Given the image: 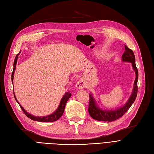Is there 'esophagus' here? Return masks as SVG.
Returning <instances> with one entry per match:
<instances>
[{"instance_id":"esophagus-1","label":"esophagus","mask_w":154,"mask_h":154,"mask_svg":"<svg viewBox=\"0 0 154 154\" xmlns=\"http://www.w3.org/2000/svg\"><path fill=\"white\" fill-rule=\"evenodd\" d=\"M85 83L82 81V80H79L77 84H76V87L78 89H82L84 88H85Z\"/></svg>"}]
</instances>
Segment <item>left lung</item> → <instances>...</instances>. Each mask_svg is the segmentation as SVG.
I'll list each match as a JSON object with an SVG mask.
<instances>
[{"mask_svg": "<svg viewBox=\"0 0 154 154\" xmlns=\"http://www.w3.org/2000/svg\"><path fill=\"white\" fill-rule=\"evenodd\" d=\"M125 51L122 56V60L123 61L131 62L132 64V67L135 71L136 79L134 81V86L133 91L129 98V100L123 107H121L115 111H102L100 109L95 103L94 98L90 95V103L88 106V112L90 115L96 120L102 122H112L118 118H121L125 114L132 105L135 101L137 94V80H138V70L136 66L135 56L133 51L125 45Z\"/></svg>", "mask_w": 154, "mask_h": 154, "instance_id": "8db88e82", "label": "left lung"}]
</instances>
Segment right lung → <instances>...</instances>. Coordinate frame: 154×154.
I'll return each instance as SVG.
<instances>
[{"label":"right lung","mask_w":154,"mask_h":154,"mask_svg":"<svg viewBox=\"0 0 154 154\" xmlns=\"http://www.w3.org/2000/svg\"><path fill=\"white\" fill-rule=\"evenodd\" d=\"M20 52L17 54V55L16 56L15 59H14V61L13 70V72H12V74H11V81H12V82H13V80L14 72V70H15L16 64H17V63L18 56V55L20 54ZM13 93H14V91H13ZM71 95H72V94H71L70 92L66 93L65 94H64V95L63 96V97L62 98L61 100V102H60V104H59V107H58V108H57V109L55 112H54L53 114H52V115L47 116H43V117H37V116H34L31 115V114H29L28 112H27L26 111L24 110V109L21 106L20 104L19 103V102L17 101L15 95H14V98H15L16 101H17V102H18V103L19 104L20 107V108L22 109V111L23 112V113H24L25 115H26L28 118L31 119V120H32L37 121V122H55V121H57V120H59V119L60 118L61 116L63 115V114L64 111V108H65L66 103L67 101L68 100V99L70 98Z\"/></svg>","instance_id":"add662e5"}]
</instances>
